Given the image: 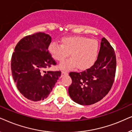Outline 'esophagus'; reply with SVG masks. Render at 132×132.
<instances>
[{"mask_svg":"<svg viewBox=\"0 0 132 132\" xmlns=\"http://www.w3.org/2000/svg\"><path fill=\"white\" fill-rule=\"evenodd\" d=\"M68 75V73L67 71H62L61 72V75H62V76H64L65 75Z\"/></svg>","mask_w":132,"mask_h":132,"instance_id":"obj_1","label":"esophagus"}]
</instances>
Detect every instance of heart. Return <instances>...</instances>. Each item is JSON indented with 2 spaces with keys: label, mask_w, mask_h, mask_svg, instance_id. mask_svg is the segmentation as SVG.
<instances>
[{
  "label": "heart",
  "mask_w": 132,
  "mask_h": 132,
  "mask_svg": "<svg viewBox=\"0 0 132 132\" xmlns=\"http://www.w3.org/2000/svg\"><path fill=\"white\" fill-rule=\"evenodd\" d=\"M61 45L55 43L48 46V51L53 59L62 62L71 53L72 58L59 65L62 70H70L77 66L79 70L89 68L96 61L98 54V43L95 39L84 37H67L61 39Z\"/></svg>",
  "instance_id": "heart-1"
}]
</instances>
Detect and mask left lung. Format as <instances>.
I'll return each mask as SVG.
<instances>
[{
  "label": "left lung",
  "instance_id": "obj_1",
  "mask_svg": "<svg viewBox=\"0 0 132 132\" xmlns=\"http://www.w3.org/2000/svg\"><path fill=\"white\" fill-rule=\"evenodd\" d=\"M114 50L105 38H102L97 61L91 68L69 75L72 84L68 94L74 102L90 105L102 100L111 89L116 71Z\"/></svg>",
  "mask_w": 132,
  "mask_h": 132
}]
</instances>
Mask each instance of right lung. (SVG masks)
<instances>
[{
    "label": "right lung",
    "instance_id": "1",
    "mask_svg": "<svg viewBox=\"0 0 132 132\" xmlns=\"http://www.w3.org/2000/svg\"><path fill=\"white\" fill-rule=\"evenodd\" d=\"M51 40L44 32L26 36L17 43L12 54L14 82L20 93L29 100L37 102L48 97L61 75L60 71H44L56 64L48 50Z\"/></svg>",
    "mask_w": 132,
    "mask_h": 132
}]
</instances>
